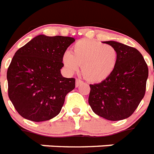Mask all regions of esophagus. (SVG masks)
I'll use <instances>...</instances> for the list:
<instances>
[{
  "label": "esophagus",
  "mask_w": 154,
  "mask_h": 154,
  "mask_svg": "<svg viewBox=\"0 0 154 154\" xmlns=\"http://www.w3.org/2000/svg\"><path fill=\"white\" fill-rule=\"evenodd\" d=\"M82 83H83V81L80 80V79H76V81H75V86H76V87H78L79 86H80Z\"/></svg>",
  "instance_id": "34e87169"
}]
</instances>
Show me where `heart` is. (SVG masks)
I'll return each instance as SVG.
<instances>
[{"mask_svg": "<svg viewBox=\"0 0 154 154\" xmlns=\"http://www.w3.org/2000/svg\"><path fill=\"white\" fill-rule=\"evenodd\" d=\"M65 68L70 73L82 66V74L88 81L98 83L113 73L117 62L118 51L110 44L83 39L72 47V53L66 51L62 58Z\"/></svg>", "mask_w": 154, "mask_h": 154, "instance_id": "heart-1", "label": "heart"}]
</instances>
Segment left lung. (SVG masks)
Here are the masks:
<instances>
[{
    "instance_id": "1",
    "label": "left lung",
    "mask_w": 154,
    "mask_h": 154,
    "mask_svg": "<svg viewBox=\"0 0 154 154\" xmlns=\"http://www.w3.org/2000/svg\"><path fill=\"white\" fill-rule=\"evenodd\" d=\"M118 51L113 73L99 83L91 84L88 103L98 116L119 121L135 111L146 93L149 70L137 49L116 41H105Z\"/></svg>"
}]
</instances>
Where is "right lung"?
Masks as SVG:
<instances>
[{
    "mask_svg": "<svg viewBox=\"0 0 154 154\" xmlns=\"http://www.w3.org/2000/svg\"><path fill=\"white\" fill-rule=\"evenodd\" d=\"M75 40L39 35L15 53L7 71L8 93L23 118L43 122L60 114L65 97L75 87V79L60 72L63 56Z\"/></svg>",
    "mask_w": 154,
    "mask_h": 154,
    "instance_id": "obj_1",
    "label": "right lung"
}]
</instances>
